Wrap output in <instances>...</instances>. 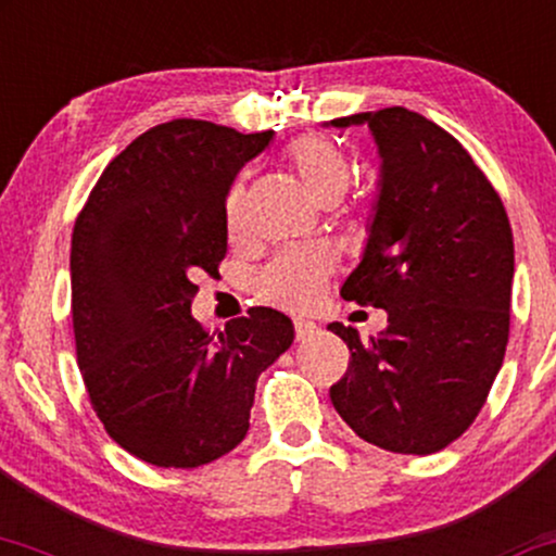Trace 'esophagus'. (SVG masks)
Returning a JSON list of instances; mask_svg holds the SVG:
<instances>
[{
	"instance_id": "esophagus-1",
	"label": "esophagus",
	"mask_w": 556,
	"mask_h": 556,
	"mask_svg": "<svg viewBox=\"0 0 556 556\" xmlns=\"http://www.w3.org/2000/svg\"><path fill=\"white\" fill-rule=\"evenodd\" d=\"M318 326H315L313 320H302L298 318L294 320V336H298V341H311L313 336H318Z\"/></svg>"
}]
</instances>
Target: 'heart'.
Here are the masks:
<instances>
[{"mask_svg": "<svg viewBox=\"0 0 556 556\" xmlns=\"http://www.w3.org/2000/svg\"><path fill=\"white\" fill-rule=\"evenodd\" d=\"M290 166L302 189L315 202L326 205L346 192L351 164L339 143L323 136H302L290 146ZM226 220L230 233H241L245 220L243 187L236 185L226 197ZM330 274V258L323 251L287 249L258 271L256 290L274 305L290 311H307L318 302L323 285Z\"/></svg>", "mask_w": 556, "mask_h": 556, "instance_id": "heart-1", "label": "heart"}]
</instances>
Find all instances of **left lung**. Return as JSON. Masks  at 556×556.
I'll list each match as a JSON object with an SVG mask.
<instances>
[{
    "label": "left lung",
    "mask_w": 556,
    "mask_h": 556,
    "mask_svg": "<svg viewBox=\"0 0 556 556\" xmlns=\"http://www.w3.org/2000/svg\"><path fill=\"white\" fill-rule=\"evenodd\" d=\"M367 125L379 153L362 262L343 300L382 307L388 328L351 351L330 403L359 439L433 454L459 439L503 367L510 326L513 233L501 197L454 136L405 108L330 121Z\"/></svg>",
    "instance_id": "8db88e82"
}]
</instances>
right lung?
Returning <instances> with one entry per match:
<instances>
[{"mask_svg":"<svg viewBox=\"0 0 556 556\" xmlns=\"http://www.w3.org/2000/svg\"><path fill=\"white\" fill-rule=\"evenodd\" d=\"M271 140L207 121L156 125L110 161L76 217V359L104 431L149 465L192 469L241 444L258 375L294 341L271 307L217 336L192 318V274L228 249L230 185Z\"/></svg>","mask_w":556,"mask_h":556,"instance_id":"1","label":"right lung"}]
</instances>
